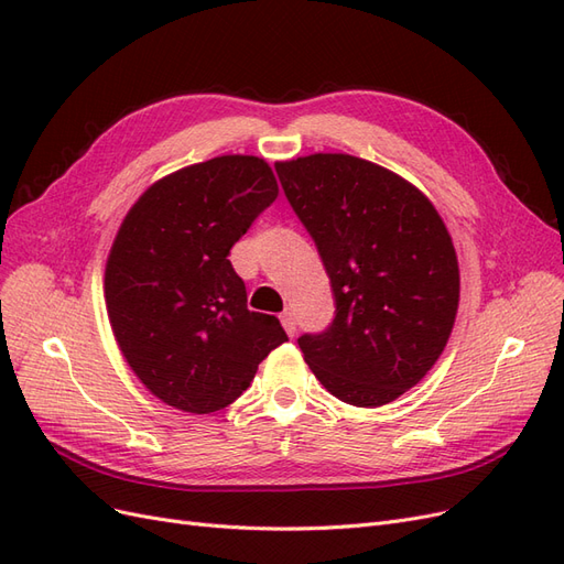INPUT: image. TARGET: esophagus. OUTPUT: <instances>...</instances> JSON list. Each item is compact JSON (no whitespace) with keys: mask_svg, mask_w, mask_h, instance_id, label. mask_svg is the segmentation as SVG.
I'll use <instances>...</instances> for the list:
<instances>
[{"mask_svg":"<svg viewBox=\"0 0 564 564\" xmlns=\"http://www.w3.org/2000/svg\"><path fill=\"white\" fill-rule=\"evenodd\" d=\"M280 322H282V327H284V332H286L289 336L296 334V315H294L292 311H284V313L280 315Z\"/></svg>","mask_w":564,"mask_h":564,"instance_id":"obj_1","label":"esophagus"}]
</instances>
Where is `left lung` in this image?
<instances>
[{
	"instance_id": "left-lung-1",
	"label": "left lung",
	"mask_w": 564,
	"mask_h": 564,
	"mask_svg": "<svg viewBox=\"0 0 564 564\" xmlns=\"http://www.w3.org/2000/svg\"><path fill=\"white\" fill-rule=\"evenodd\" d=\"M311 232L336 313L299 348L317 381L355 406L414 388L445 350L458 311V261L440 214L388 169L336 152L278 162Z\"/></svg>"
}]
</instances>
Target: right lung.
Listing matches in <instances>:
<instances>
[{"label": "right lung", "mask_w": 564, "mask_h": 564, "mask_svg": "<svg viewBox=\"0 0 564 564\" xmlns=\"http://www.w3.org/2000/svg\"><path fill=\"white\" fill-rule=\"evenodd\" d=\"M265 160L224 155L150 185L106 265V305L124 360L152 395L191 414L232 404L286 340L247 308L230 249L278 199Z\"/></svg>", "instance_id": "1"}]
</instances>
